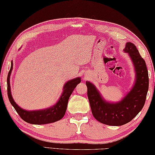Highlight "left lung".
Here are the masks:
<instances>
[{
    "label": "left lung",
    "instance_id": "obj_1",
    "mask_svg": "<svg viewBox=\"0 0 155 155\" xmlns=\"http://www.w3.org/2000/svg\"><path fill=\"white\" fill-rule=\"evenodd\" d=\"M134 63L135 82L133 88L120 102L106 101L91 82H86L87 95L93 116L100 123L120 126L131 121L145 105L149 89V74L145 61L140 55L136 46L127 42L124 49Z\"/></svg>",
    "mask_w": 155,
    "mask_h": 155
}]
</instances>
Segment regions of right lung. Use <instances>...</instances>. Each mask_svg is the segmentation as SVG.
I'll list each match as a JSON object with an SVG mask.
<instances>
[{"instance_id": "add662e5", "label": "right lung", "mask_w": 155, "mask_h": 155, "mask_svg": "<svg viewBox=\"0 0 155 155\" xmlns=\"http://www.w3.org/2000/svg\"><path fill=\"white\" fill-rule=\"evenodd\" d=\"M13 68V63L11 62V67L7 77V92L9 101L12 106L16 110L17 113L19 114L20 117L27 123L35 125H43L50 123H53L62 119L65 114L68 101L69 97L76 88L78 84L81 82V78L77 77L69 81L64 84L63 89V92L60 98L55 105L48 107L47 109L40 110L28 111L25 110L18 105L14 102L11 94L10 84V77Z\"/></svg>"}]
</instances>
